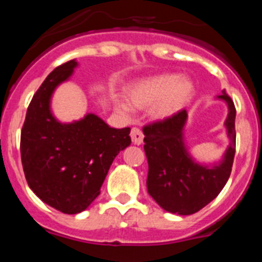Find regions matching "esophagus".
I'll return each instance as SVG.
<instances>
[{"mask_svg":"<svg viewBox=\"0 0 262 262\" xmlns=\"http://www.w3.org/2000/svg\"><path fill=\"white\" fill-rule=\"evenodd\" d=\"M143 138H144V135H143L142 129L138 128V127H133L131 128V139H133L134 144H142Z\"/></svg>","mask_w":262,"mask_h":262,"instance_id":"obj_1","label":"esophagus"}]
</instances>
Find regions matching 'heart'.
<instances>
[{
	"label": "heart",
	"mask_w": 262,
	"mask_h": 262,
	"mask_svg": "<svg viewBox=\"0 0 262 262\" xmlns=\"http://www.w3.org/2000/svg\"><path fill=\"white\" fill-rule=\"evenodd\" d=\"M194 94V85L189 78L176 73H166L139 82L129 90L131 102L139 107L154 106L157 118H166L176 114L187 105ZM120 110L129 114V106L119 102Z\"/></svg>",
	"instance_id": "heart-1"
}]
</instances>
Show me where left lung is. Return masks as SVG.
I'll return each mask as SVG.
<instances>
[{
  "label": "left lung",
  "mask_w": 262,
  "mask_h": 262,
  "mask_svg": "<svg viewBox=\"0 0 262 262\" xmlns=\"http://www.w3.org/2000/svg\"><path fill=\"white\" fill-rule=\"evenodd\" d=\"M217 98L228 105V117L224 124L231 142L219 165H200L186 152L182 139L187 119L185 108L143 127L148 160V193L165 211L178 215L200 211L221 193L230 178L236 149V108L224 90Z\"/></svg>",
  "instance_id": "obj_1"
}]
</instances>
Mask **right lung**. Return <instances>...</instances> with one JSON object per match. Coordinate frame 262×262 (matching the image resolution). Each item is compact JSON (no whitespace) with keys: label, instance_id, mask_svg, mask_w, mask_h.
<instances>
[{"label":"right lung","instance_id":"right-lung-1","mask_svg":"<svg viewBox=\"0 0 262 262\" xmlns=\"http://www.w3.org/2000/svg\"><path fill=\"white\" fill-rule=\"evenodd\" d=\"M77 67L69 60L47 76L32 97L20 133V159L30 189L64 214H78L101 193L113 160L131 144L129 127L111 128L88 114L60 123L50 110L53 90Z\"/></svg>","mask_w":262,"mask_h":262}]
</instances>
